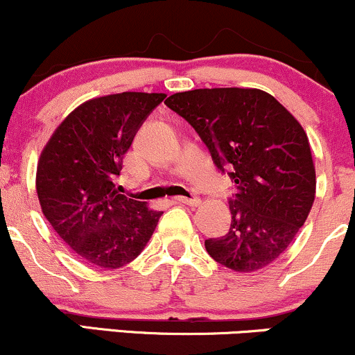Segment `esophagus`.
Segmentation results:
<instances>
[{
  "instance_id": "obj_1",
  "label": "esophagus",
  "mask_w": 355,
  "mask_h": 355,
  "mask_svg": "<svg viewBox=\"0 0 355 355\" xmlns=\"http://www.w3.org/2000/svg\"><path fill=\"white\" fill-rule=\"evenodd\" d=\"M173 200L177 203H185V205H191V207H195V205H198V203H200V198H197V197H191V198H189V197H175Z\"/></svg>"
}]
</instances>
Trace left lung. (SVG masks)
I'll list each match as a JSON object with an SVG mask.
<instances>
[{
    "label": "left lung",
    "mask_w": 355,
    "mask_h": 355,
    "mask_svg": "<svg viewBox=\"0 0 355 355\" xmlns=\"http://www.w3.org/2000/svg\"><path fill=\"white\" fill-rule=\"evenodd\" d=\"M165 105L193 126L215 166L235 183L230 229L205 240L207 252L235 272L267 267L291 245L315 198L304 128L274 96L255 88L191 89L168 96Z\"/></svg>",
    "instance_id": "1"
}]
</instances>
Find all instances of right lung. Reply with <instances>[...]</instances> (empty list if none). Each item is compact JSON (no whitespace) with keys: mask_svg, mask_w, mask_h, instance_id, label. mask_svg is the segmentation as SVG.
I'll use <instances>...</instances> for the list:
<instances>
[{"mask_svg":"<svg viewBox=\"0 0 355 355\" xmlns=\"http://www.w3.org/2000/svg\"><path fill=\"white\" fill-rule=\"evenodd\" d=\"M165 96L125 92L85 101L55 130L40 157L36 191L44 217L89 266L132 262L164 214L118 193L115 178L138 128Z\"/></svg>","mask_w":355,"mask_h":355,"instance_id":"1","label":"right lung"}]
</instances>
